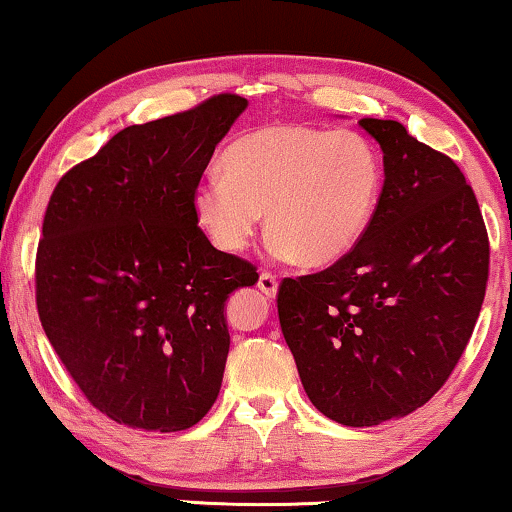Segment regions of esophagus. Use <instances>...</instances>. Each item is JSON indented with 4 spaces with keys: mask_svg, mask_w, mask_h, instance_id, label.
Segmentation results:
<instances>
[{
    "mask_svg": "<svg viewBox=\"0 0 512 512\" xmlns=\"http://www.w3.org/2000/svg\"><path fill=\"white\" fill-rule=\"evenodd\" d=\"M258 289H261L268 298H275L279 289L277 277L272 275V272H261V277H258Z\"/></svg>",
    "mask_w": 512,
    "mask_h": 512,
    "instance_id": "34e87169",
    "label": "esophagus"
}]
</instances>
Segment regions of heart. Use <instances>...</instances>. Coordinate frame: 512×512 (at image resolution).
Here are the masks:
<instances>
[{
    "label": "heart",
    "mask_w": 512,
    "mask_h": 512,
    "mask_svg": "<svg viewBox=\"0 0 512 512\" xmlns=\"http://www.w3.org/2000/svg\"><path fill=\"white\" fill-rule=\"evenodd\" d=\"M221 179L193 193L198 226L223 254H244L261 228L279 256L324 268L347 256L373 221L382 160L366 137L305 123H270L233 139Z\"/></svg>",
    "instance_id": "1"
}]
</instances>
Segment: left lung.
<instances>
[{
  "mask_svg": "<svg viewBox=\"0 0 512 512\" xmlns=\"http://www.w3.org/2000/svg\"><path fill=\"white\" fill-rule=\"evenodd\" d=\"M384 186L361 242L279 286L277 312L305 394L342 426L422 408L457 366L485 300L489 242L452 158L398 121L361 118Z\"/></svg>",
  "mask_w": 512,
  "mask_h": 512,
  "instance_id": "1",
  "label": "left lung"
}]
</instances>
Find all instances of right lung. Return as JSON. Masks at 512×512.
I'll return each mask as SVG.
<instances>
[{
  "label": "right lung",
  "mask_w": 512,
  "mask_h": 512,
  "mask_svg": "<svg viewBox=\"0 0 512 512\" xmlns=\"http://www.w3.org/2000/svg\"><path fill=\"white\" fill-rule=\"evenodd\" d=\"M216 95L130 125L58 181L37 251L46 338L90 403L118 424L184 431L219 396L230 293L258 272L214 249L193 193L247 109Z\"/></svg>",
  "instance_id": "1"
}]
</instances>
